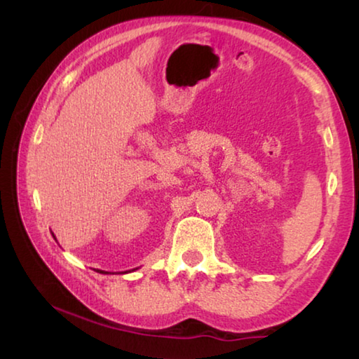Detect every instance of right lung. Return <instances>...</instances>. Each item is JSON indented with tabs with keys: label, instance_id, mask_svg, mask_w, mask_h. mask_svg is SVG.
I'll list each match as a JSON object with an SVG mask.
<instances>
[{
	"label": "right lung",
	"instance_id": "1",
	"mask_svg": "<svg viewBox=\"0 0 359 359\" xmlns=\"http://www.w3.org/2000/svg\"><path fill=\"white\" fill-rule=\"evenodd\" d=\"M98 272H102V274H109V272H104V271H98Z\"/></svg>",
	"mask_w": 359,
	"mask_h": 359
}]
</instances>
